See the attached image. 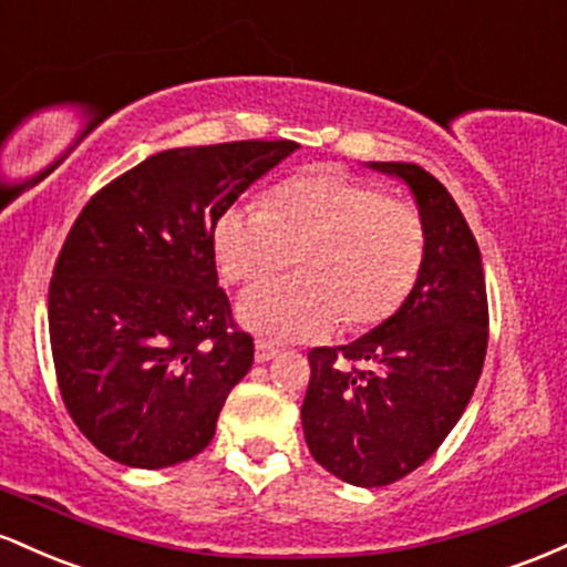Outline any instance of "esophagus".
Here are the masks:
<instances>
[{"mask_svg": "<svg viewBox=\"0 0 567 567\" xmlns=\"http://www.w3.org/2000/svg\"><path fill=\"white\" fill-rule=\"evenodd\" d=\"M276 355H278V348L272 346V342L257 340V351H254V359H257V364H265V361L276 359Z\"/></svg>", "mask_w": 567, "mask_h": 567, "instance_id": "34e87169", "label": "esophagus"}]
</instances>
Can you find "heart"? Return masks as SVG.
<instances>
[{"instance_id":"obj_1","label":"heart","mask_w":567,"mask_h":567,"mask_svg":"<svg viewBox=\"0 0 567 567\" xmlns=\"http://www.w3.org/2000/svg\"><path fill=\"white\" fill-rule=\"evenodd\" d=\"M221 272L254 284L297 254L300 278L254 286L238 316L265 340L297 342L348 327H372L396 313L425 259L415 206L337 171L284 182L267 206L235 203L214 227Z\"/></svg>"}]
</instances>
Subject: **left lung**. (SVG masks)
I'll use <instances>...</instances> for the list:
<instances>
[{
  "label": "left lung",
  "mask_w": 567,
  "mask_h": 567,
  "mask_svg": "<svg viewBox=\"0 0 567 567\" xmlns=\"http://www.w3.org/2000/svg\"><path fill=\"white\" fill-rule=\"evenodd\" d=\"M415 195L425 259L410 297L372 332L308 353L302 429L310 455L355 487L423 466L461 421L487 353L480 246L453 195L415 163H369Z\"/></svg>",
  "instance_id": "left-lung-1"
}]
</instances>
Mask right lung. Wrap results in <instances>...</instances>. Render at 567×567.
<instances>
[{"instance_id":"right-lung-1","label":"right lung","mask_w":567,"mask_h":567,"mask_svg":"<svg viewBox=\"0 0 567 567\" xmlns=\"http://www.w3.org/2000/svg\"><path fill=\"white\" fill-rule=\"evenodd\" d=\"M297 146L165 150L85 203L55 259L48 327L63 404L99 453L165 468L208 447L254 361L216 284L214 227Z\"/></svg>"}]
</instances>
